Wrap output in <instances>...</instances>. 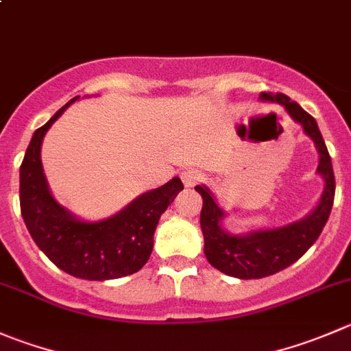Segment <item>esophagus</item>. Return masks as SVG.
<instances>
[{
	"mask_svg": "<svg viewBox=\"0 0 351 351\" xmlns=\"http://www.w3.org/2000/svg\"><path fill=\"white\" fill-rule=\"evenodd\" d=\"M199 180H200V173L197 171V169L190 168V169H185V171L182 173V182L185 186H193L197 182H199Z\"/></svg>",
	"mask_w": 351,
	"mask_h": 351,
	"instance_id": "esophagus-1",
	"label": "esophagus"
}]
</instances>
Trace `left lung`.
Instances as JSON below:
<instances>
[{"label":"left lung","instance_id":"1","mask_svg":"<svg viewBox=\"0 0 351 351\" xmlns=\"http://www.w3.org/2000/svg\"><path fill=\"white\" fill-rule=\"evenodd\" d=\"M258 99L281 104L291 120L302 125L304 134L314 141L319 152L317 175H321L324 180V190L314 210L302 217L300 221L285 224V226L267 228V230L231 233L223 226V219L228 216L226 210L221 209L209 186H195L204 200L202 210H200L204 254L210 266L238 280H258V278L271 276L297 262L315 243L322 228L328 223L332 202H335L336 183L331 156L326 147L317 121L300 104L281 93H261Z\"/></svg>","mask_w":351,"mask_h":351}]
</instances>
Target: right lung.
Masks as SVG:
<instances>
[{
	"label": "right lung",
	"mask_w": 351,
	"mask_h": 351,
	"mask_svg": "<svg viewBox=\"0 0 351 351\" xmlns=\"http://www.w3.org/2000/svg\"><path fill=\"white\" fill-rule=\"evenodd\" d=\"M73 97L46 125L34 132L20 166V210L30 237L46 257L64 273L80 280L106 281L128 276L145 266L154 247V231L183 183L178 176L142 193L120 213L85 221L61 206L51 193L40 161V145L51 125Z\"/></svg>",
	"instance_id": "right-lung-1"
}]
</instances>
